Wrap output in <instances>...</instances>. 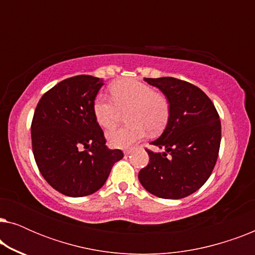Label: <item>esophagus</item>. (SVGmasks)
Instances as JSON below:
<instances>
[{"instance_id": "esophagus-1", "label": "esophagus", "mask_w": 255, "mask_h": 255, "mask_svg": "<svg viewBox=\"0 0 255 255\" xmlns=\"http://www.w3.org/2000/svg\"><path fill=\"white\" fill-rule=\"evenodd\" d=\"M131 153H132V149H125V151H124V154H125V155L131 154Z\"/></svg>"}]
</instances>
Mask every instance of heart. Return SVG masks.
Returning <instances> with one entry per match:
<instances>
[{"instance_id": "b5f03b06", "label": "heart", "mask_w": 255, "mask_h": 255, "mask_svg": "<svg viewBox=\"0 0 255 255\" xmlns=\"http://www.w3.org/2000/svg\"><path fill=\"white\" fill-rule=\"evenodd\" d=\"M113 101L99 95L94 102V115L101 127L110 130L116 127L121 113H128L130 127L117 128L107 134L115 148H130L147 133L162 130L169 116V103L166 96L155 93L151 87L138 80L124 79L110 88Z\"/></svg>"}]
</instances>
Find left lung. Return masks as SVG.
<instances>
[{
  "label": "left lung",
  "instance_id": "left-lung-1",
  "mask_svg": "<svg viewBox=\"0 0 255 255\" xmlns=\"http://www.w3.org/2000/svg\"><path fill=\"white\" fill-rule=\"evenodd\" d=\"M144 80L168 100L169 116L161 135L151 142L165 151H147L149 162L139 172V182L156 197H187L207 182L217 161L222 138L218 113L211 100L189 82Z\"/></svg>",
  "mask_w": 255,
  "mask_h": 255
}]
</instances>
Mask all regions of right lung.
<instances>
[{"instance_id": "obj_1", "label": "right lung", "mask_w": 255, "mask_h": 255, "mask_svg": "<svg viewBox=\"0 0 255 255\" xmlns=\"http://www.w3.org/2000/svg\"><path fill=\"white\" fill-rule=\"evenodd\" d=\"M103 79L78 75L44 94L34 110L31 138L41 175L69 197L94 194L103 187L121 149L106 145L94 115V102Z\"/></svg>"}]
</instances>
